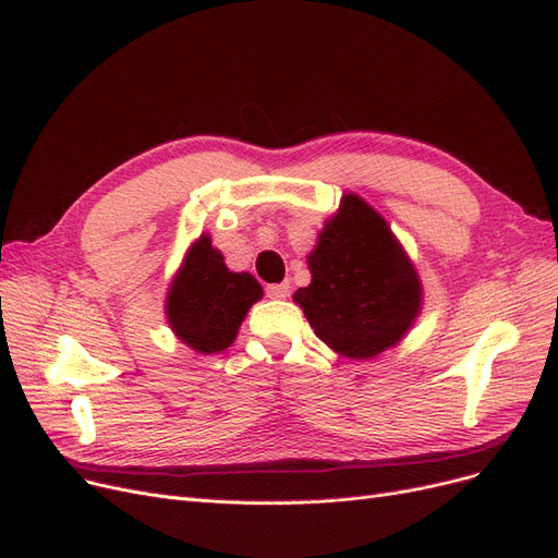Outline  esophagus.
<instances>
[{
    "label": "esophagus",
    "mask_w": 558,
    "mask_h": 558,
    "mask_svg": "<svg viewBox=\"0 0 558 558\" xmlns=\"http://www.w3.org/2000/svg\"><path fill=\"white\" fill-rule=\"evenodd\" d=\"M289 289H291V286L281 281V283H269L265 293H267V298H272V300H283V298H289Z\"/></svg>",
    "instance_id": "34e87169"
}]
</instances>
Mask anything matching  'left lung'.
<instances>
[{"label": "left lung", "instance_id": "obj_1", "mask_svg": "<svg viewBox=\"0 0 558 558\" xmlns=\"http://www.w3.org/2000/svg\"><path fill=\"white\" fill-rule=\"evenodd\" d=\"M312 283L293 300L320 342L347 359L396 347L421 312V281L384 218L347 193L307 256Z\"/></svg>", "mask_w": 558, "mask_h": 558}]
</instances>
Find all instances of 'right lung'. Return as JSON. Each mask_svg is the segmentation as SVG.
<instances>
[{
  "label": "right lung",
  "instance_id": "obj_1",
  "mask_svg": "<svg viewBox=\"0 0 558 558\" xmlns=\"http://www.w3.org/2000/svg\"><path fill=\"white\" fill-rule=\"evenodd\" d=\"M263 286L248 272H230L209 234L189 248L167 293L165 312L183 344L199 353L226 351Z\"/></svg>",
  "mask_w": 558,
  "mask_h": 558
}]
</instances>
